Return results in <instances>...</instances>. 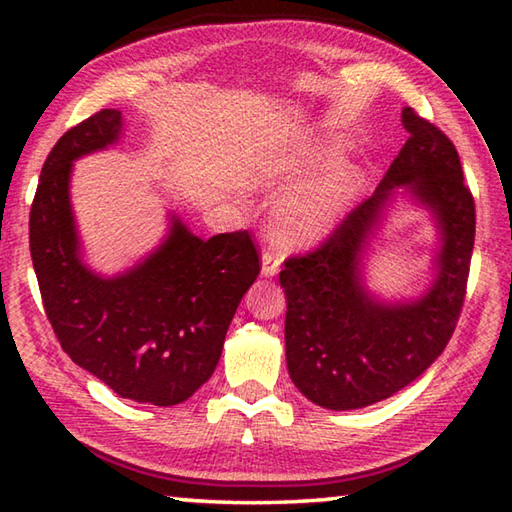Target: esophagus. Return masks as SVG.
Wrapping results in <instances>:
<instances>
[{
    "instance_id": "esophagus-1",
    "label": "esophagus",
    "mask_w": 512,
    "mask_h": 512,
    "mask_svg": "<svg viewBox=\"0 0 512 512\" xmlns=\"http://www.w3.org/2000/svg\"><path fill=\"white\" fill-rule=\"evenodd\" d=\"M280 264H282L280 250H264V255H262V275L264 277H273L277 271H280Z\"/></svg>"
}]
</instances>
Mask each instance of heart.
<instances>
[{"label":"heart","instance_id":"heart-1","mask_svg":"<svg viewBox=\"0 0 512 512\" xmlns=\"http://www.w3.org/2000/svg\"><path fill=\"white\" fill-rule=\"evenodd\" d=\"M309 164L305 158H293V155H262L253 164V183L257 185H277L282 180L296 176ZM359 171L350 164H339V167L327 173L323 180H318L314 187L305 189L296 196H291L275 216L273 235L282 244H302L318 237L334 223L336 216L348 205L350 198L357 192Z\"/></svg>","mask_w":512,"mask_h":512}]
</instances>
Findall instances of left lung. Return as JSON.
Instances as JSON below:
<instances>
[{
  "label": "left lung",
  "mask_w": 512,
  "mask_h": 512,
  "mask_svg": "<svg viewBox=\"0 0 512 512\" xmlns=\"http://www.w3.org/2000/svg\"><path fill=\"white\" fill-rule=\"evenodd\" d=\"M409 140L377 192L359 203L307 255L289 257L280 273L287 293V366L298 391L323 409L348 411L402 391L436 361L461 316L474 248V198L452 140L402 110ZM397 186L437 214L444 250L429 294L409 306L372 301L360 284L362 244Z\"/></svg>",
  "instance_id": "8db88e82"
}]
</instances>
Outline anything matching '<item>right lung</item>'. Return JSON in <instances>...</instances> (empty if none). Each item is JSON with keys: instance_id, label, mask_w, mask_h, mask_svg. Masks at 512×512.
<instances>
[{"instance_id": "obj_1", "label": "right lung", "mask_w": 512, "mask_h": 512, "mask_svg": "<svg viewBox=\"0 0 512 512\" xmlns=\"http://www.w3.org/2000/svg\"><path fill=\"white\" fill-rule=\"evenodd\" d=\"M121 112L99 110L60 137L42 164L29 216V246L45 314L69 359L126 400L173 406L219 363L225 332L259 275L248 230L207 241L173 219L153 255L117 277L81 262L69 205L72 162L106 149Z\"/></svg>"}]
</instances>
